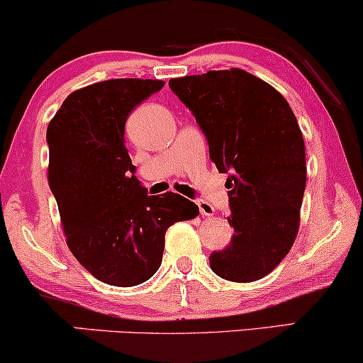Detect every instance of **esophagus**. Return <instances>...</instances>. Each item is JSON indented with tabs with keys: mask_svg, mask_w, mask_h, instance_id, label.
<instances>
[{
	"mask_svg": "<svg viewBox=\"0 0 363 363\" xmlns=\"http://www.w3.org/2000/svg\"><path fill=\"white\" fill-rule=\"evenodd\" d=\"M196 205H199V210L202 216H213V212H216L212 205L205 202V200H196Z\"/></svg>",
	"mask_w": 363,
	"mask_h": 363,
	"instance_id": "1",
	"label": "esophagus"
}]
</instances>
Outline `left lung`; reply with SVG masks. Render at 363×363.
<instances>
[{"instance_id":"left-lung-1","label":"left lung","mask_w":363,"mask_h":363,"mask_svg":"<svg viewBox=\"0 0 363 363\" xmlns=\"http://www.w3.org/2000/svg\"><path fill=\"white\" fill-rule=\"evenodd\" d=\"M169 89L195 116L210 160L229 173L234 237L210 254L222 279L250 283L267 276L296 239L306 186L301 129L288 101L240 69L172 79Z\"/></svg>"}]
</instances>
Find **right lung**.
Masks as SVG:
<instances>
[{
    "label": "right lung",
    "mask_w": 363,
    "mask_h": 363,
    "mask_svg": "<svg viewBox=\"0 0 363 363\" xmlns=\"http://www.w3.org/2000/svg\"><path fill=\"white\" fill-rule=\"evenodd\" d=\"M163 80L113 79L70 94L47 128L48 185L67 245L102 283L129 288L160 269L164 234L199 207L173 191L147 195L136 178L124 126Z\"/></svg>",
    "instance_id": "right-lung-1"
}]
</instances>
